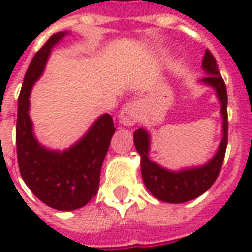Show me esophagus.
<instances>
[{
	"label": "esophagus",
	"instance_id": "obj_1",
	"mask_svg": "<svg viewBox=\"0 0 252 252\" xmlns=\"http://www.w3.org/2000/svg\"><path fill=\"white\" fill-rule=\"evenodd\" d=\"M142 117V108L136 101H132L121 109L120 120L124 126H133Z\"/></svg>",
	"mask_w": 252,
	"mask_h": 252
}]
</instances>
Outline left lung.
Returning <instances> with one entry per match:
<instances>
[{"instance_id":"1","label":"left lung","mask_w":252,"mask_h":252,"mask_svg":"<svg viewBox=\"0 0 252 252\" xmlns=\"http://www.w3.org/2000/svg\"><path fill=\"white\" fill-rule=\"evenodd\" d=\"M202 68L209 74L205 78H202V82L208 83L216 89L217 97L221 102L222 115V140L220 143L219 151L209 163H206L202 167L182 170L178 173L164 170L163 167H160L148 159L150 137L147 132L140 128L133 133V142L136 146L137 153L142 157L140 169H142L143 181L147 186V189L151 191V194L164 202L181 204V202H186L204 194L217 180L221 170L222 162H224L228 143L227 88H225L224 79L220 75L216 59L209 50H206L205 57L202 59Z\"/></svg>"}]
</instances>
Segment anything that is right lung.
<instances>
[{
	"label": "right lung",
	"mask_w": 252,
	"mask_h": 252,
	"mask_svg": "<svg viewBox=\"0 0 252 252\" xmlns=\"http://www.w3.org/2000/svg\"><path fill=\"white\" fill-rule=\"evenodd\" d=\"M64 35L66 32L52 35L36 52L25 72L19 95L16 146L20 174L31 191L54 209L74 211L97 194L101 166L116 128L113 119L106 113L83 139L63 153L50 151L36 142L28 115L31 88L43 72L52 46Z\"/></svg>",
	"instance_id": "1"
}]
</instances>
